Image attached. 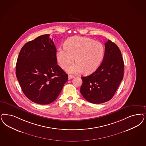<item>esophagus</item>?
<instances>
[{"mask_svg": "<svg viewBox=\"0 0 146 146\" xmlns=\"http://www.w3.org/2000/svg\"><path fill=\"white\" fill-rule=\"evenodd\" d=\"M73 78H74V76H72V75H69L68 77V80H70L71 79Z\"/></svg>", "mask_w": 146, "mask_h": 146, "instance_id": "obj_1", "label": "esophagus"}]
</instances>
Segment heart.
Instances as JSON below:
<instances>
[{
    "instance_id": "1",
    "label": "heart",
    "mask_w": 146,
    "mask_h": 146,
    "mask_svg": "<svg viewBox=\"0 0 146 146\" xmlns=\"http://www.w3.org/2000/svg\"><path fill=\"white\" fill-rule=\"evenodd\" d=\"M105 55V48L99 41L91 38L73 36L66 41L65 47H59L56 53L59 65L64 69L72 64L75 58L76 64L67 71L78 74L84 71L91 74L100 66Z\"/></svg>"
}]
</instances>
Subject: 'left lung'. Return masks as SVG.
Returning a JSON list of instances; mask_svg holds the SVG:
<instances>
[{
    "label": "left lung",
    "mask_w": 146,
    "mask_h": 146,
    "mask_svg": "<svg viewBox=\"0 0 146 146\" xmlns=\"http://www.w3.org/2000/svg\"><path fill=\"white\" fill-rule=\"evenodd\" d=\"M105 45L100 66L91 75L81 78V94L86 100L96 104L110 100L123 77L124 62L119 48L110 40Z\"/></svg>",
    "instance_id": "8db88e82"
}]
</instances>
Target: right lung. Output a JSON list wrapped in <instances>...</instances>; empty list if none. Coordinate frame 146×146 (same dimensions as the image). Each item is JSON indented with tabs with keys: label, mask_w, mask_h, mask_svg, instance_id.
Listing matches in <instances>:
<instances>
[{
	"label": "right lung",
	"mask_w": 146,
	"mask_h": 146,
	"mask_svg": "<svg viewBox=\"0 0 146 146\" xmlns=\"http://www.w3.org/2000/svg\"><path fill=\"white\" fill-rule=\"evenodd\" d=\"M50 35H40L21 48L16 64V76L26 96L47 105L55 100L68 80L57 64L56 49Z\"/></svg>",
	"instance_id": "add662e5"
}]
</instances>
